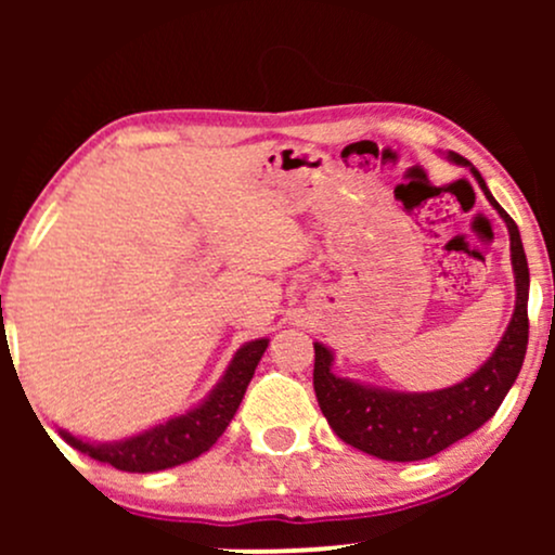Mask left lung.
I'll list each match as a JSON object with an SVG mask.
<instances>
[{
  "mask_svg": "<svg viewBox=\"0 0 555 555\" xmlns=\"http://www.w3.org/2000/svg\"><path fill=\"white\" fill-rule=\"evenodd\" d=\"M449 158L462 167H469L477 184L490 201V206L506 221L508 240H512V266L514 284H517V305L503 331L499 347L477 371L464 378L462 384L438 391L406 393L388 391V388L365 386L358 380L339 378L331 371L334 352L315 341V367L313 386L323 417L328 420L331 430L344 443L378 456L386 462H417L428 460L438 451L449 449L451 443L462 441L464 436L486 425L501 406L508 388L514 386L521 371L527 352V295H530V269H527L525 247H521L519 229L514 219L499 206L490 195L486 180L480 177L467 158L449 151Z\"/></svg>",
  "mask_w": 555,
  "mask_h": 555,
  "instance_id": "left-lung-1",
  "label": "left lung"
}]
</instances>
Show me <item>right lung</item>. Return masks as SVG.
<instances>
[{"label": "right lung", "mask_w": 555, "mask_h": 555, "mask_svg": "<svg viewBox=\"0 0 555 555\" xmlns=\"http://www.w3.org/2000/svg\"><path fill=\"white\" fill-rule=\"evenodd\" d=\"M266 347H269V339L242 344L229 362L227 373L221 375L219 384L201 404L180 417H171L167 423H158L154 428L138 433V436L114 443L82 441L67 430H60V436L91 460L112 464L122 473H158V469H169L195 460V456L206 454L219 441L227 425L232 423Z\"/></svg>", "instance_id": "add662e5"}]
</instances>
